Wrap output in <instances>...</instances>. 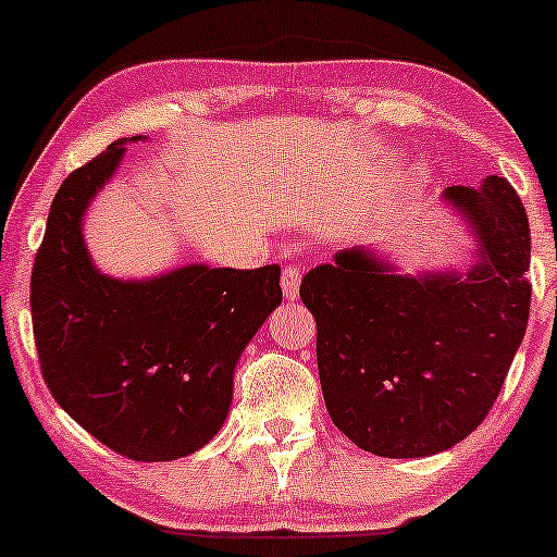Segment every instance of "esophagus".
Listing matches in <instances>:
<instances>
[{
	"mask_svg": "<svg viewBox=\"0 0 557 557\" xmlns=\"http://www.w3.org/2000/svg\"><path fill=\"white\" fill-rule=\"evenodd\" d=\"M299 286H301V271L286 269L284 276H281V288H284L286 299H296V296H299Z\"/></svg>",
	"mask_w": 557,
	"mask_h": 557,
	"instance_id": "1",
	"label": "esophagus"
}]
</instances>
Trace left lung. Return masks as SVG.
Segmentation results:
<instances>
[{
  "instance_id": "obj_1",
  "label": "left lung",
  "mask_w": 557,
  "mask_h": 557,
  "mask_svg": "<svg viewBox=\"0 0 557 557\" xmlns=\"http://www.w3.org/2000/svg\"><path fill=\"white\" fill-rule=\"evenodd\" d=\"M474 238L467 271L398 273L345 248L301 281L326 410L362 451L421 459L459 444L505 385L530 317V225L505 177L441 195Z\"/></svg>"
}]
</instances>
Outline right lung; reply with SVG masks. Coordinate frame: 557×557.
<instances>
[{"label":"right lung","instance_id":"1","mask_svg":"<svg viewBox=\"0 0 557 557\" xmlns=\"http://www.w3.org/2000/svg\"><path fill=\"white\" fill-rule=\"evenodd\" d=\"M128 141H113L60 185L33 265L29 307L42 377L58 406L121 456L174 461L223 429L235 364L284 296L281 269L189 263L149 278L98 271L83 218Z\"/></svg>","mask_w":557,"mask_h":557}]
</instances>
